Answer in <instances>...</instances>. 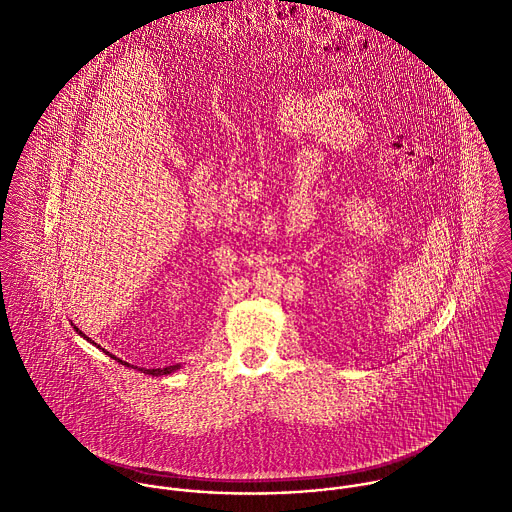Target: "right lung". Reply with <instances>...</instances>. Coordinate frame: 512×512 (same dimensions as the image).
Instances as JSON below:
<instances>
[{"label": "right lung", "mask_w": 512, "mask_h": 512, "mask_svg": "<svg viewBox=\"0 0 512 512\" xmlns=\"http://www.w3.org/2000/svg\"><path fill=\"white\" fill-rule=\"evenodd\" d=\"M73 329H75L83 339H87V341H89V337H85L77 327H73ZM93 345H95V343H93ZM103 351H105V349H103ZM105 353H107V351H105ZM107 355H109V353H107ZM109 357H113V355H109ZM113 359H115L117 363H121V365H127V363H123V361H121V359H117V357H113ZM127 367H129V365H127ZM179 367H181V365H171V367H165V369H145V371L141 369V371H143V373H147V375H153V377H161V375H171V373H175Z\"/></svg>", "instance_id": "1"}]
</instances>
